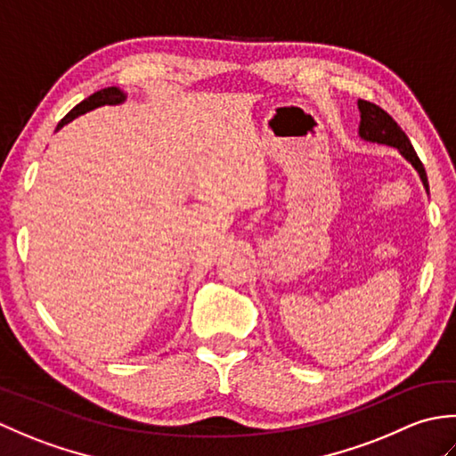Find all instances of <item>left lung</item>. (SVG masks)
I'll return each mask as SVG.
<instances>
[{
  "label": "left lung",
  "mask_w": 456,
  "mask_h": 456,
  "mask_svg": "<svg viewBox=\"0 0 456 456\" xmlns=\"http://www.w3.org/2000/svg\"><path fill=\"white\" fill-rule=\"evenodd\" d=\"M358 110H361V127H358V134L364 141L388 144V147L398 149L405 160L411 162V167L419 172L423 186L429 190L428 174H425L423 164L418 157V152L413 151L408 134L402 131V127L395 123L388 113L382 108H378L376 103H370L366 100H358Z\"/></svg>",
  "instance_id": "8db88e82"
}]
</instances>
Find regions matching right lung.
I'll return each mask as SVG.
<instances>
[{
    "label": "right lung",
    "mask_w": 456,
    "mask_h": 456,
    "mask_svg": "<svg viewBox=\"0 0 456 456\" xmlns=\"http://www.w3.org/2000/svg\"><path fill=\"white\" fill-rule=\"evenodd\" d=\"M125 100V94L119 90V88H103V90H100V92H95V94H92L90 98H86L84 102H80L78 105H76V108L66 115V118L58 123V127L56 129H61L62 125H66V123H70L72 119H76L78 118V115H82V113H86V111H92V110H95V108H100V105H113V103H121Z\"/></svg>",
    "instance_id": "right-lung-1"
}]
</instances>
